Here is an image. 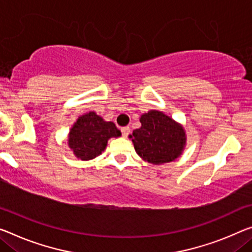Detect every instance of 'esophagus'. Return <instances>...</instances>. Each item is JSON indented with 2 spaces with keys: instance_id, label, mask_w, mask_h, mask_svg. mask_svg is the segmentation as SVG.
I'll return each instance as SVG.
<instances>
[{
  "instance_id": "obj_1",
  "label": "esophagus",
  "mask_w": 252,
  "mask_h": 252,
  "mask_svg": "<svg viewBox=\"0 0 252 252\" xmlns=\"http://www.w3.org/2000/svg\"><path fill=\"white\" fill-rule=\"evenodd\" d=\"M121 130H122V134H123L124 137H127L129 135V133H130L129 127H123Z\"/></svg>"
}]
</instances>
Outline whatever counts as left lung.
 Instances as JSON below:
<instances>
[{
	"mask_svg": "<svg viewBox=\"0 0 252 252\" xmlns=\"http://www.w3.org/2000/svg\"><path fill=\"white\" fill-rule=\"evenodd\" d=\"M142 126L129 135L135 151L144 161L162 164L175 161L186 145L184 127L158 110H150L139 118Z\"/></svg>",
	"mask_w": 252,
	"mask_h": 252,
	"instance_id": "8db88e82",
	"label": "left lung"
}]
</instances>
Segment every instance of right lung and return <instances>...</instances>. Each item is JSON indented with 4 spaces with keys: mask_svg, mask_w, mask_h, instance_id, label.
Returning <instances> with one entry per match:
<instances>
[{
    "mask_svg": "<svg viewBox=\"0 0 252 252\" xmlns=\"http://www.w3.org/2000/svg\"><path fill=\"white\" fill-rule=\"evenodd\" d=\"M121 130L113 122H104L94 111L80 116L68 134V146L76 158L91 160L106 149L108 139L119 137Z\"/></svg>",
    "mask_w": 252,
    "mask_h": 252,
    "instance_id": "1",
    "label": "right lung"
}]
</instances>
